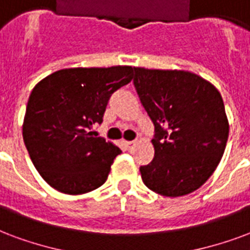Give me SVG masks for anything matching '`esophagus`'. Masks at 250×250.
Returning <instances> with one entry per match:
<instances>
[{
  "label": "esophagus",
  "instance_id": "34e87169",
  "mask_svg": "<svg viewBox=\"0 0 250 250\" xmlns=\"http://www.w3.org/2000/svg\"><path fill=\"white\" fill-rule=\"evenodd\" d=\"M125 144H126V147H127V150H133V147H134V146H136V141H126V142H125Z\"/></svg>",
  "mask_w": 250,
  "mask_h": 250
}]
</instances>
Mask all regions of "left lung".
I'll return each mask as SVG.
<instances>
[{
    "label": "left lung",
    "mask_w": 250,
    "mask_h": 250,
    "mask_svg": "<svg viewBox=\"0 0 250 250\" xmlns=\"http://www.w3.org/2000/svg\"><path fill=\"white\" fill-rule=\"evenodd\" d=\"M134 87L154 124V159L141 166L147 188L183 196L203 186L220 162L229 125L221 95L187 71L134 67Z\"/></svg>",
    "instance_id": "8db88e82"
}]
</instances>
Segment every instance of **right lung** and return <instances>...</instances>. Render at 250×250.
I'll use <instances>...</instances> for the list:
<instances>
[{"instance_id": "1", "label": "right lung", "mask_w": 250, "mask_h": 250, "mask_svg": "<svg viewBox=\"0 0 250 250\" xmlns=\"http://www.w3.org/2000/svg\"><path fill=\"white\" fill-rule=\"evenodd\" d=\"M133 78V67L65 68L34 87L22 134L34 166L63 194L80 195L104 185L117 146L89 132L103 123L112 93Z\"/></svg>"}]
</instances>
